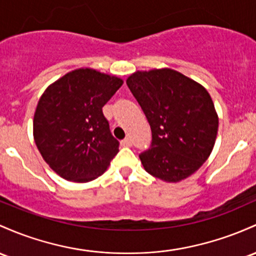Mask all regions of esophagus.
Returning <instances> with one entry per match:
<instances>
[{"label":"esophagus","instance_id":"obj_1","mask_svg":"<svg viewBox=\"0 0 256 256\" xmlns=\"http://www.w3.org/2000/svg\"><path fill=\"white\" fill-rule=\"evenodd\" d=\"M120 144H122V147H131V146H132V142H131V140L128 137V138L122 140V141L120 142Z\"/></svg>","mask_w":256,"mask_h":256}]
</instances>
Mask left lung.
<instances>
[{"label":"left lung","instance_id":"obj_1","mask_svg":"<svg viewBox=\"0 0 256 256\" xmlns=\"http://www.w3.org/2000/svg\"><path fill=\"white\" fill-rule=\"evenodd\" d=\"M152 130L140 154L154 178L178 182L196 172L214 148L218 119L208 91L171 69L136 72L126 81Z\"/></svg>","mask_w":256,"mask_h":256}]
</instances>
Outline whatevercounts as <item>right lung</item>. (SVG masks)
Returning a JSON list of instances; mask_svg holds the SVG:
<instances>
[{
    "label": "right lung",
    "mask_w": 256,
    "mask_h": 256,
    "mask_svg": "<svg viewBox=\"0 0 256 256\" xmlns=\"http://www.w3.org/2000/svg\"><path fill=\"white\" fill-rule=\"evenodd\" d=\"M122 78L94 69L68 72L44 92L34 116V138L42 158L60 178L88 182L119 152L102 108Z\"/></svg>",
    "instance_id": "obj_1"
}]
</instances>
